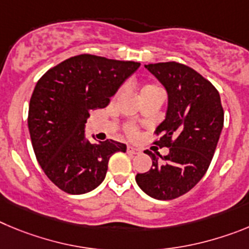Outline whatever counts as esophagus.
<instances>
[{
    "label": "esophagus",
    "mask_w": 249,
    "mask_h": 249,
    "mask_svg": "<svg viewBox=\"0 0 249 249\" xmlns=\"http://www.w3.org/2000/svg\"><path fill=\"white\" fill-rule=\"evenodd\" d=\"M126 151L129 152V154H131V155H136V154H139V152H140V149H138V147H134V146H127Z\"/></svg>",
    "instance_id": "obj_1"
}]
</instances>
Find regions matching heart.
<instances>
[{
	"instance_id": "1",
	"label": "heart",
	"mask_w": 249,
	"mask_h": 249,
	"mask_svg": "<svg viewBox=\"0 0 249 249\" xmlns=\"http://www.w3.org/2000/svg\"><path fill=\"white\" fill-rule=\"evenodd\" d=\"M139 90H140L141 98L146 97V95H151V94H163L162 89L159 86H156V84H154V83H144V84H141V86L139 87ZM127 133L131 136L136 135L135 129H133V127H130V129L127 130Z\"/></svg>"
}]
</instances>
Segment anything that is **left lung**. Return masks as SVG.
Returning a JSON list of instances; mask_svg holds the SVG:
<instances>
[{
    "instance_id": "left-lung-1",
    "label": "left lung",
    "mask_w": 249,
    "mask_h": 249,
    "mask_svg": "<svg viewBox=\"0 0 249 249\" xmlns=\"http://www.w3.org/2000/svg\"><path fill=\"white\" fill-rule=\"evenodd\" d=\"M145 68L167 91L166 116L156 127L160 139L154 144L170 147V152L162 158L146 150L152 166L135 180L152 198L174 200L195 187L207 171L222 131L223 108L217 89L190 67L166 62Z\"/></svg>"
}]
</instances>
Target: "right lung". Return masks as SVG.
Returning <instances> with one entry per match:
<instances>
[{
	"mask_svg": "<svg viewBox=\"0 0 249 249\" xmlns=\"http://www.w3.org/2000/svg\"><path fill=\"white\" fill-rule=\"evenodd\" d=\"M140 63L80 54L49 69L35 87L28 129L36 158L62 191L82 195L103 182L109 159L126 145L91 144L84 127L89 111L103 109Z\"/></svg>",
	"mask_w": 249,
	"mask_h": 249,
	"instance_id": "obj_1",
	"label": "right lung"
}]
</instances>
